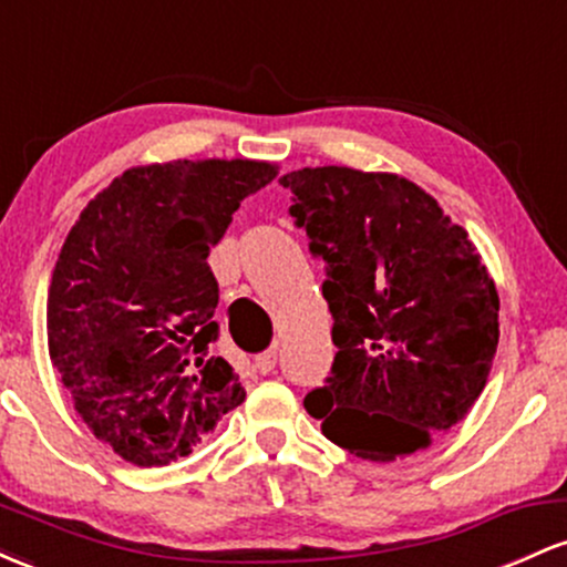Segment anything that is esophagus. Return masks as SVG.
I'll list each match as a JSON object with an SVG mask.
<instances>
[{
    "instance_id": "obj_1",
    "label": "esophagus",
    "mask_w": 567,
    "mask_h": 567,
    "mask_svg": "<svg viewBox=\"0 0 567 567\" xmlns=\"http://www.w3.org/2000/svg\"><path fill=\"white\" fill-rule=\"evenodd\" d=\"M277 368V351L275 349H269V351H264V354H258L256 357V370L258 373H271V370Z\"/></svg>"
}]
</instances>
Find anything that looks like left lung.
<instances>
[{
  "label": "left lung",
  "instance_id": "8db88e82",
  "mask_svg": "<svg viewBox=\"0 0 567 567\" xmlns=\"http://www.w3.org/2000/svg\"><path fill=\"white\" fill-rule=\"evenodd\" d=\"M324 261L338 347L306 394L324 437L357 458H405L470 413L498 347V290L470 234L396 173L343 165L279 178Z\"/></svg>",
  "mask_w": 567,
  "mask_h": 567
}]
</instances>
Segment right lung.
I'll return each mask as SVG.
<instances>
[{
    "instance_id": "right-lung-1",
    "label": "right lung",
    "mask_w": 567,
    "mask_h": 567,
    "mask_svg": "<svg viewBox=\"0 0 567 567\" xmlns=\"http://www.w3.org/2000/svg\"><path fill=\"white\" fill-rule=\"evenodd\" d=\"M275 162L130 167L71 226L48 292V349L80 419L135 466L184 458L245 389L210 354L218 282L207 256Z\"/></svg>"
}]
</instances>
